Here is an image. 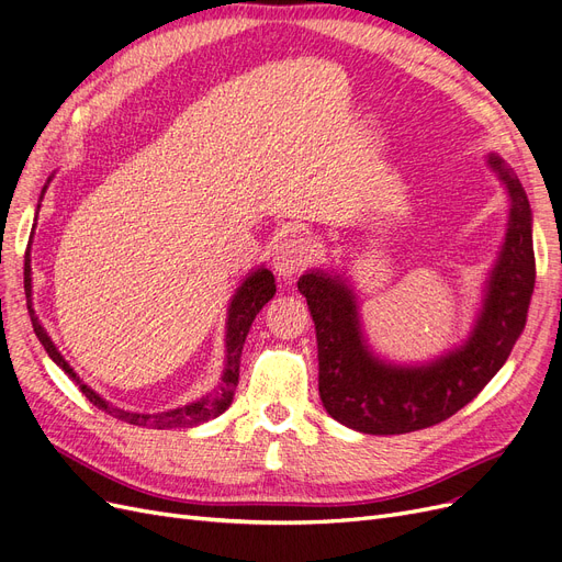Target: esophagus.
<instances>
[{
    "label": "esophagus",
    "mask_w": 562,
    "mask_h": 562,
    "mask_svg": "<svg viewBox=\"0 0 562 562\" xmlns=\"http://www.w3.org/2000/svg\"><path fill=\"white\" fill-rule=\"evenodd\" d=\"M315 259V240L305 234H292L276 247L273 268L282 278H294Z\"/></svg>",
    "instance_id": "34e87169"
}]
</instances>
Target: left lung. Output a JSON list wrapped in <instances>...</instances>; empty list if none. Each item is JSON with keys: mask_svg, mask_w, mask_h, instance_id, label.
Returning a JSON list of instances; mask_svg holds the SVG:
<instances>
[{"mask_svg": "<svg viewBox=\"0 0 562 562\" xmlns=\"http://www.w3.org/2000/svg\"><path fill=\"white\" fill-rule=\"evenodd\" d=\"M488 164L507 184L509 228L484 313L461 349L424 368L384 366L361 340L349 289L326 273H305L299 280L317 330L319 398L336 422L368 435H401L440 424L476 398L521 338L535 286L530 203L501 157L491 155Z\"/></svg>", "mask_w": 562, "mask_h": 562, "instance_id": "8db88e82", "label": "left lung"}]
</instances>
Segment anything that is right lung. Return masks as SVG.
<instances>
[{"label":"right lung","instance_id":"1","mask_svg":"<svg viewBox=\"0 0 562 562\" xmlns=\"http://www.w3.org/2000/svg\"><path fill=\"white\" fill-rule=\"evenodd\" d=\"M32 266H30V247L25 252V296H27V310H30V317H32V326H34V334L38 338V342L44 345V349L48 351V357L67 372V375L78 384V389L86 393V398L103 409L106 414H111V417L120 419V422H127V424H134V426H143V428H192V426H199V424H205L211 422L215 417H220V414L232 405L234 401V393H236V386H238V370H240V355H243V345H245V338L249 334V326H252L255 317L259 315V310L273 299L276 294V278L270 270L266 268H259L257 273L249 276L240 286L238 292L232 301V307H228V326H226V366H224V375H222V384L215 393H211V396H205L196 403H190L184 407H178V409H169V412H157V414H136V412H124V409H117L113 405H109L103 398H99L97 393L88 386L82 384L78 378L74 368L61 359L59 351L55 349L53 340L46 336L44 326L38 324L36 315H34V307H32Z\"/></svg>","mask_w":562,"mask_h":562}]
</instances>
